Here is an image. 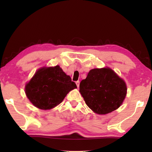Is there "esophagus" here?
Wrapping results in <instances>:
<instances>
[{
  "instance_id": "34e87169",
  "label": "esophagus",
  "mask_w": 152,
  "mask_h": 152,
  "mask_svg": "<svg viewBox=\"0 0 152 152\" xmlns=\"http://www.w3.org/2000/svg\"><path fill=\"white\" fill-rule=\"evenodd\" d=\"M76 86H77V87H78V88H79V86H80V82H79V81L76 82Z\"/></svg>"
}]
</instances>
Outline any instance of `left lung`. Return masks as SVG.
Returning <instances> with one entry per match:
<instances>
[{"label":"left lung","mask_w":152,"mask_h":152,"mask_svg":"<svg viewBox=\"0 0 152 152\" xmlns=\"http://www.w3.org/2000/svg\"><path fill=\"white\" fill-rule=\"evenodd\" d=\"M80 92L96 114H106L118 109L127 94L124 80L108 67L93 69L80 83Z\"/></svg>","instance_id":"obj_1"}]
</instances>
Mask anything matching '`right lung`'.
I'll list each match as a JSON object with an SVG mask.
<instances>
[{
  "instance_id": "1",
  "label": "right lung",
  "mask_w": 152,
  "mask_h": 152,
  "mask_svg": "<svg viewBox=\"0 0 152 152\" xmlns=\"http://www.w3.org/2000/svg\"><path fill=\"white\" fill-rule=\"evenodd\" d=\"M76 83L59 65L38 69L25 86L28 100L37 108L50 110L59 104Z\"/></svg>"
}]
</instances>
